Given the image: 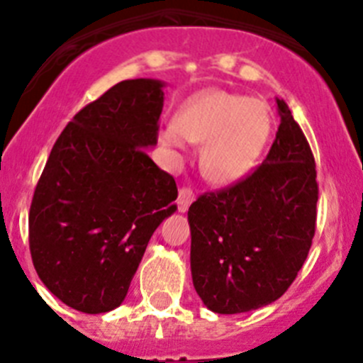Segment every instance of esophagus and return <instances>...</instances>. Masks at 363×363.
Returning a JSON list of instances; mask_svg holds the SVG:
<instances>
[{
    "label": "esophagus",
    "instance_id": "34e87169",
    "mask_svg": "<svg viewBox=\"0 0 363 363\" xmlns=\"http://www.w3.org/2000/svg\"><path fill=\"white\" fill-rule=\"evenodd\" d=\"M192 201H194V192H192V189L191 187H179L178 200H176L179 213H185Z\"/></svg>",
    "mask_w": 363,
    "mask_h": 363
}]
</instances>
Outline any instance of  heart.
I'll return each instance as SVG.
<instances>
[{"label": "heart", "instance_id": "heart-1", "mask_svg": "<svg viewBox=\"0 0 363 363\" xmlns=\"http://www.w3.org/2000/svg\"><path fill=\"white\" fill-rule=\"evenodd\" d=\"M272 130L269 105L225 91H209L189 99L174 125L162 130V142L184 147L203 143L201 171L216 184H234L255 169Z\"/></svg>", "mask_w": 363, "mask_h": 363}]
</instances>
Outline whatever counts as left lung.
Returning <instances> with one entry per match:
<instances>
[{"label":"left lung","mask_w":363,"mask_h":363,"mask_svg":"<svg viewBox=\"0 0 363 363\" xmlns=\"http://www.w3.org/2000/svg\"><path fill=\"white\" fill-rule=\"evenodd\" d=\"M267 158L249 176L189 207L194 289L218 314L269 306L289 289L316 229V165L284 99Z\"/></svg>","instance_id":"8db88e82"}]
</instances>
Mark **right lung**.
<instances>
[{
    "instance_id": "1",
    "label": "right lung",
    "mask_w": 363,
    "mask_h": 363,
    "mask_svg": "<svg viewBox=\"0 0 363 363\" xmlns=\"http://www.w3.org/2000/svg\"><path fill=\"white\" fill-rule=\"evenodd\" d=\"M160 79H125L83 107L54 143L28 213L32 264L56 298L86 314L127 296L150 236L176 211V182L149 158Z\"/></svg>"
}]
</instances>
